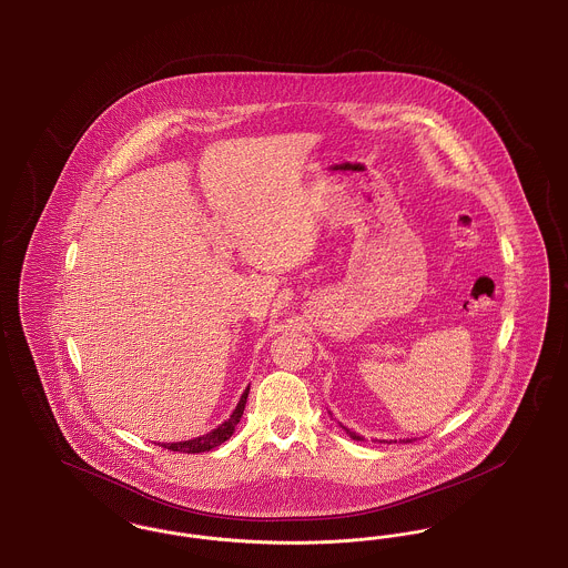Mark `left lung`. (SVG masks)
Instances as JSON below:
<instances>
[{"mask_svg": "<svg viewBox=\"0 0 568 568\" xmlns=\"http://www.w3.org/2000/svg\"><path fill=\"white\" fill-rule=\"evenodd\" d=\"M345 430H347V428H345ZM347 434H349L352 438H355V440H362V438H359L355 433H349V430H347ZM378 443H387V440H378ZM389 443H392V440H389ZM394 443H396V440H394ZM405 443H410V440H405Z\"/></svg>", "mask_w": 568, "mask_h": 568, "instance_id": "1", "label": "left lung"}]
</instances>
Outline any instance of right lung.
Returning <instances> with one entry per match:
<instances>
[{
	"label": "right lung",
	"instance_id": "right-lung-1",
	"mask_svg": "<svg viewBox=\"0 0 568 568\" xmlns=\"http://www.w3.org/2000/svg\"><path fill=\"white\" fill-rule=\"evenodd\" d=\"M246 396H248V387L244 389L239 405L234 408V413L230 415L227 422H223L219 428L211 430L209 434H202L197 438H191V440H181V443H162L163 449H170V452H179V454H202V452H211L219 447L221 443H225L232 434L234 428L239 426L241 417H243L244 405H246Z\"/></svg>",
	"mask_w": 568,
	"mask_h": 568
}]
</instances>
